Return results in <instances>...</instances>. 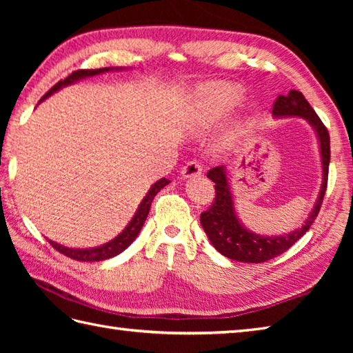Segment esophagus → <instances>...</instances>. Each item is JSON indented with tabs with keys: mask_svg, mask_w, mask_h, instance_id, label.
Instances as JSON below:
<instances>
[{
	"mask_svg": "<svg viewBox=\"0 0 353 353\" xmlns=\"http://www.w3.org/2000/svg\"><path fill=\"white\" fill-rule=\"evenodd\" d=\"M201 165L197 161H190L188 163L185 165L181 171V176L182 179H192V177H197L201 174Z\"/></svg>",
	"mask_w": 353,
	"mask_h": 353,
	"instance_id": "34e87169",
	"label": "esophagus"
}]
</instances>
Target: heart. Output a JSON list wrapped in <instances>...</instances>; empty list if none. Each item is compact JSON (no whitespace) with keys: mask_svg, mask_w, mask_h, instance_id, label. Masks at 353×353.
<instances>
[{"mask_svg":"<svg viewBox=\"0 0 353 353\" xmlns=\"http://www.w3.org/2000/svg\"><path fill=\"white\" fill-rule=\"evenodd\" d=\"M243 91L234 83H206L192 97L188 115L192 132H206L215 125L229 110L243 101Z\"/></svg>","mask_w":353,"mask_h":353,"instance_id":"b5f03b06","label":"heart"}]
</instances>
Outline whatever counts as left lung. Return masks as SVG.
Wrapping results in <instances>:
<instances>
[{
  "label": "left lung",
  "instance_id": "8db88e82",
  "mask_svg": "<svg viewBox=\"0 0 353 353\" xmlns=\"http://www.w3.org/2000/svg\"><path fill=\"white\" fill-rule=\"evenodd\" d=\"M273 117L282 118H303L317 137L320 162H321V185L316 203L306 216L301 228L282 235H261L247 229L239 219L235 208L234 191L230 186L228 167H216L208 172V177L215 183V201L206 212L200 215V223L205 229L209 241L223 256L247 264H259L279 256L287 252L297 239H301L319 215L321 201L325 197L327 183L329 159H331V144L329 133L320 121L316 110L306 101L302 92L290 91L287 95H279L273 106Z\"/></svg>",
  "mask_w": 353,
  "mask_h": 353
}]
</instances>
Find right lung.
<instances>
[{"mask_svg":"<svg viewBox=\"0 0 353 353\" xmlns=\"http://www.w3.org/2000/svg\"><path fill=\"white\" fill-rule=\"evenodd\" d=\"M124 70H129V68H123V66H117V68H114V66H109V68H100V70H79L76 72H72L71 76H68L65 80H61L59 83L52 86L50 91L42 97L41 101H43L45 99H48L50 95L59 92L62 88L71 86V85L77 83V81L83 80V79L99 76V74H104V72H109V71H124ZM168 183H170V181H167V179L162 177L157 182H154L152 186H150L148 192L145 194V197L142 199V201L137 209V212H134V215L132 216V220L129 221V224H127V226L121 232H119V234L114 239H110V241H108V243H104L101 245H97V247H89V249H74V247H66V245H62V244H59L56 241H51V239H48V241L57 252H61V253L65 254V256L72 258L76 261L97 262V261H104V259L114 258V256H117V254L124 252L127 247H129L134 241V239H137L142 226H144V223L147 220L150 206H152V201H153L154 196L163 188V186H167Z\"/></svg>","mask_w":353,"mask_h":353,"instance_id":"1","label":"right lung"}]
</instances>
